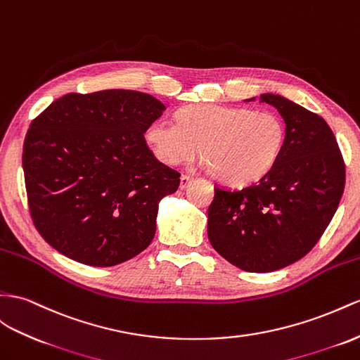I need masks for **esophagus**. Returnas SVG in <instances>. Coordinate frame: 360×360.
Segmentation results:
<instances>
[{"mask_svg": "<svg viewBox=\"0 0 360 360\" xmlns=\"http://www.w3.org/2000/svg\"><path fill=\"white\" fill-rule=\"evenodd\" d=\"M191 182H193V178H191V176H188V174H182V176H181V182H179V188H181V190H186Z\"/></svg>", "mask_w": 360, "mask_h": 360, "instance_id": "obj_1", "label": "esophagus"}]
</instances>
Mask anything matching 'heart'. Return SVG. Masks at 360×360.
<instances>
[{"label":"heart","mask_w":360,"mask_h":360,"mask_svg":"<svg viewBox=\"0 0 360 360\" xmlns=\"http://www.w3.org/2000/svg\"><path fill=\"white\" fill-rule=\"evenodd\" d=\"M153 155L167 165L207 156V169L234 187L264 178L278 162L285 143L283 118L271 110L213 103L191 105L178 123L155 120L146 131Z\"/></svg>","instance_id":"1"}]
</instances>
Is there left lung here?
Returning a JSON list of instances; mask_svg holds the SVG:
<instances>
[{
  "label": "left lung",
  "mask_w": 360,
  "mask_h": 360,
  "mask_svg": "<svg viewBox=\"0 0 360 360\" xmlns=\"http://www.w3.org/2000/svg\"><path fill=\"white\" fill-rule=\"evenodd\" d=\"M259 100L283 117L284 149L252 186L214 187L207 231L211 246L237 268L274 272L302 259L324 234L342 198L345 164L324 118L278 94Z\"/></svg>",
  "instance_id": "8db88e82"
}]
</instances>
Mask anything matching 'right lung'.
<instances>
[{"instance_id": "obj_1", "label": "right lung", "mask_w": 360, "mask_h": 360, "mask_svg": "<svg viewBox=\"0 0 360 360\" xmlns=\"http://www.w3.org/2000/svg\"><path fill=\"white\" fill-rule=\"evenodd\" d=\"M165 106L140 91L63 96L25 135L30 214L54 250L88 266H115L150 245L158 205L181 174L155 158L144 134Z\"/></svg>"}]
</instances>
